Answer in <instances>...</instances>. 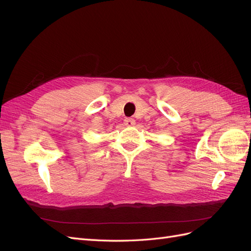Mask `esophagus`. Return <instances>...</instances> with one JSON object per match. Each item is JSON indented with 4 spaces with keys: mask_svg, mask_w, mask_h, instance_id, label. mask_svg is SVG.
Instances as JSON below:
<instances>
[{
    "mask_svg": "<svg viewBox=\"0 0 251 251\" xmlns=\"http://www.w3.org/2000/svg\"><path fill=\"white\" fill-rule=\"evenodd\" d=\"M124 124L126 126H135V120L133 118H126Z\"/></svg>",
    "mask_w": 251,
    "mask_h": 251,
    "instance_id": "esophagus-1",
    "label": "esophagus"
}]
</instances>
